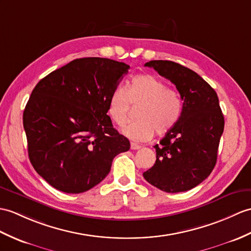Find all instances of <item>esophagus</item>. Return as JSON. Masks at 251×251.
<instances>
[{
  "label": "esophagus",
  "instance_id": "obj_1",
  "mask_svg": "<svg viewBox=\"0 0 251 251\" xmlns=\"http://www.w3.org/2000/svg\"><path fill=\"white\" fill-rule=\"evenodd\" d=\"M130 149H131V150H139V149H141V147H140L139 144H137V143H135V142H131V143H130Z\"/></svg>",
  "mask_w": 251,
  "mask_h": 251
}]
</instances>
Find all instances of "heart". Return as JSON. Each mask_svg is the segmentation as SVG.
<instances>
[{"label":"heart","mask_w":251,"mask_h":251,"mask_svg":"<svg viewBox=\"0 0 251 251\" xmlns=\"http://www.w3.org/2000/svg\"><path fill=\"white\" fill-rule=\"evenodd\" d=\"M131 106L138 107V120L124 126L122 132L137 142L148 141L155 131L158 136L170 131L178 123L183 111L179 93L151 74L135 75L127 89L115 87L108 99V114L115 124L123 125L130 114Z\"/></svg>","instance_id":"b5f03b06"}]
</instances>
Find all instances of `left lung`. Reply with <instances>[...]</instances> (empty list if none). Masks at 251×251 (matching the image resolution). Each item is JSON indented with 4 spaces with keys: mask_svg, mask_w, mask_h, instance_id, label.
I'll return each instance as SVG.
<instances>
[{
    "mask_svg": "<svg viewBox=\"0 0 251 251\" xmlns=\"http://www.w3.org/2000/svg\"><path fill=\"white\" fill-rule=\"evenodd\" d=\"M145 66L176 86L183 111L178 123L154 147L156 161L143 176L162 191H187L202 183L216 165L225 127L218 96L205 80L180 64L158 60Z\"/></svg>",
    "mask_w": 251,
    "mask_h": 251,
    "instance_id": "left-lung-1",
    "label": "left lung"
}]
</instances>
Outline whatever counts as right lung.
I'll return each instance as SVG.
<instances>
[{
  "label": "right lung",
  "mask_w": 251,
  "mask_h": 251,
  "mask_svg": "<svg viewBox=\"0 0 251 251\" xmlns=\"http://www.w3.org/2000/svg\"><path fill=\"white\" fill-rule=\"evenodd\" d=\"M129 65L83 57L46 75L23 112L28 158L47 183L80 194L108 176L114 157L129 140L113 128L108 99Z\"/></svg>",
  "instance_id": "obj_1"
}]
</instances>
